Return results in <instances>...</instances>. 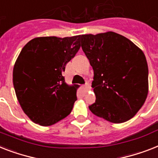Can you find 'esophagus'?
I'll list each match as a JSON object with an SVG mask.
<instances>
[{
	"mask_svg": "<svg viewBox=\"0 0 158 158\" xmlns=\"http://www.w3.org/2000/svg\"><path fill=\"white\" fill-rule=\"evenodd\" d=\"M83 88H84V90H85V91L89 90V89H90V88H91L90 84H89V83H86L85 85L83 86Z\"/></svg>",
	"mask_w": 158,
	"mask_h": 158,
	"instance_id": "1",
	"label": "esophagus"
}]
</instances>
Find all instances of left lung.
I'll use <instances>...</instances> for the list:
<instances>
[{"label":"left lung","mask_w":158,"mask_h":158,"mask_svg":"<svg viewBox=\"0 0 158 158\" xmlns=\"http://www.w3.org/2000/svg\"><path fill=\"white\" fill-rule=\"evenodd\" d=\"M82 49L94 70L92 88L93 114L122 123L136 114L148 92V69L139 47L118 33L108 31L81 36Z\"/></svg>","instance_id":"8db88e82"}]
</instances>
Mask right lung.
Segmentation results:
<instances>
[{"label":"right lung","mask_w":158,"mask_h":158,"mask_svg":"<svg viewBox=\"0 0 158 158\" xmlns=\"http://www.w3.org/2000/svg\"><path fill=\"white\" fill-rule=\"evenodd\" d=\"M80 36L37 37L19 53L13 83L22 109L35 123L53 125L71 112L79 86L68 85L62 73L80 48Z\"/></svg>","instance_id":"right-lung-1"}]
</instances>
